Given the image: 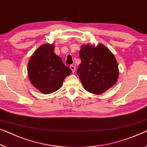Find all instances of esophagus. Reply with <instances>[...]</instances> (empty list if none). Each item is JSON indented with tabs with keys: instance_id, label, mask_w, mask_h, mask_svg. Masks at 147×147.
I'll list each match as a JSON object with an SVG mask.
<instances>
[{
	"instance_id": "obj_1",
	"label": "esophagus",
	"mask_w": 147,
	"mask_h": 147,
	"mask_svg": "<svg viewBox=\"0 0 147 147\" xmlns=\"http://www.w3.org/2000/svg\"><path fill=\"white\" fill-rule=\"evenodd\" d=\"M70 68H71V69L72 70V71H73V73H74L75 72V70H76V67L74 65H71L70 66Z\"/></svg>"
}]
</instances>
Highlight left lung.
I'll list each match as a JSON object with an SVG mask.
<instances>
[{
    "mask_svg": "<svg viewBox=\"0 0 147 147\" xmlns=\"http://www.w3.org/2000/svg\"><path fill=\"white\" fill-rule=\"evenodd\" d=\"M79 57L81 63L76 74L87 91L102 94L117 82L119 76L117 60L104 45H82Z\"/></svg>",
    "mask_w": 147,
    "mask_h": 147,
    "instance_id": "8db88e82",
    "label": "left lung"
}]
</instances>
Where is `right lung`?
Listing matches in <instances>:
<instances>
[{
	"mask_svg": "<svg viewBox=\"0 0 147 147\" xmlns=\"http://www.w3.org/2000/svg\"><path fill=\"white\" fill-rule=\"evenodd\" d=\"M53 45H43L30 57L28 64V78L43 94H51L61 87L65 77L72 73L62 59L54 53Z\"/></svg>",
	"mask_w": 147,
	"mask_h": 147,
	"instance_id": "1",
	"label": "right lung"
}]
</instances>
